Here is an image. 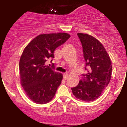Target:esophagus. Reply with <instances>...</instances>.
<instances>
[{
    "instance_id": "esophagus-1",
    "label": "esophagus",
    "mask_w": 127,
    "mask_h": 127,
    "mask_svg": "<svg viewBox=\"0 0 127 127\" xmlns=\"http://www.w3.org/2000/svg\"><path fill=\"white\" fill-rule=\"evenodd\" d=\"M68 77H69V75L68 74H64L63 75V78L64 80H67L68 78Z\"/></svg>"
}]
</instances>
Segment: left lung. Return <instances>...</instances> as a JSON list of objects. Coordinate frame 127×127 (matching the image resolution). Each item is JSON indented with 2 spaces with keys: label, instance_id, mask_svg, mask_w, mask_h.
Listing matches in <instances>:
<instances>
[{
  "label": "left lung",
  "instance_id": "1",
  "mask_svg": "<svg viewBox=\"0 0 127 127\" xmlns=\"http://www.w3.org/2000/svg\"><path fill=\"white\" fill-rule=\"evenodd\" d=\"M77 35L83 47V56L89 69L86 75H83L84 78L78 85L71 90L76 98L90 102L99 98L109 84L112 74L111 60L97 39L87 33H78Z\"/></svg>",
  "mask_w": 127,
  "mask_h": 127
}]
</instances>
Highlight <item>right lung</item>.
Listing matches in <instances>:
<instances>
[{
    "mask_svg": "<svg viewBox=\"0 0 127 127\" xmlns=\"http://www.w3.org/2000/svg\"><path fill=\"white\" fill-rule=\"evenodd\" d=\"M70 37L67 33H44L36 36L24 49L19 60L21 86L34 102H50L63 80V74L45 65L54 52Z\"/></svg>",
    "mask_w": 127,
    "mask_h": 127,
    "instance_id": "right-lung-1",
    "label": "right lung"
}]
</instances>
